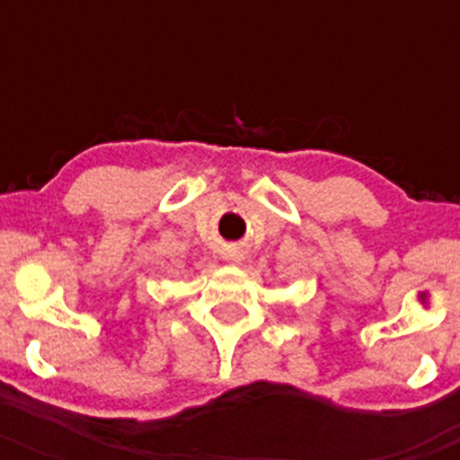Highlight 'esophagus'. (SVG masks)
Segmentation results:
<instances>
[{
  "mask_svg": "<svg viewBox=\"0 0 460 460\" xmlns=\"http://www.w3.org/2000/svg\"><path fill=\"white\" fill-rule=\"evenodd\" d=\"M226 260H229V262H234V264H240L244 260V252L243 249H231L229 253H226L225 256Z\"/></svg>",
  "mask_w": 460,
  "mask_h": 460,
  "instance_id": "esophagus-1",
  "label": "esophagus"
}]
</instances>
